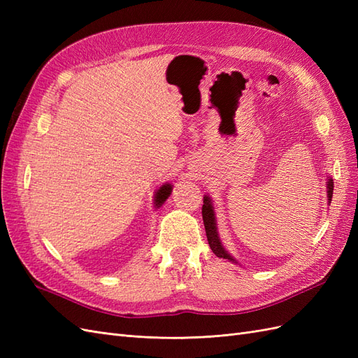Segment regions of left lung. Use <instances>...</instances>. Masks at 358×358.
<instances>
[{"label":"left lung","mask_w":358,"mask_h":358,"mask_svg":"<svg viewBox=\"0 0 358 358\" xmlns=\"http://www.w3.org/2000/svg\"><path fill=\"white\" fill-rule=\"evenodd\" d=\"M333 188L334 183L333 179L329 178L327 179V197H329V203H331V197H333ZM201 215H203V222H204V229H206V236H208V242L209 246L213 251V254L220 258L224 259H230L233 263H237L236 259L225 251V248L222 246L220 236H218V229H216V221H215V212H213V206H212V200L209 196L203 197V208H201Z\"/></svg>","instance_id":"8db88e82"}]
</instances>
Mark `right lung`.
I'll list each match as a JSON object with an SVG mask.
<instances>
[{
    "instance_id": "obj_1",
    "label": "right lung",
    "mask_w": 358,
    "mask_h": 358,
    "mask_svg": "<svg viewBox=\"0 0 358 358\" xmlns=\"http://www.w3.org/2000/svg\"><path fill=\"white\" fill-rule=\"evenodd\" d=\"M170 194H171V185H170V183H164V185H162L155 194V206H157V208H159V206L169 199Z\"/></svg>"
}]
</instances>
